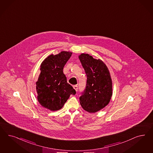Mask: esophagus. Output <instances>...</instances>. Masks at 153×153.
Listing matches in <instances>:
<instances>
[{
    "label": "esophagus",
    "mask_w": 153,
    "mask_h": 153,
    "mask_svg": "<svg viewBox=\"0 0 153 153\" xmlns=\"http://www.w3.org/2000/svg\"><path fill=\"white\" fill-rule=\"evenodd\" d=\"M73 88H74V89L76 91H78V85H75L73 86Z\"/></svg>",
    "instance_id": "1"
}]
</instances>
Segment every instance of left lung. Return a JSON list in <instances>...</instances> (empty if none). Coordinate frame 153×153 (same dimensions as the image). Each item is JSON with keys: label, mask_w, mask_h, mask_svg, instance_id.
Segmentation results:
<instances>
[{"label": "left lung", "mask_w": 153, "mask_h": 153, "mask_svg": "<svg viewBox=\"0 0 153 153\" xmlns=\"http://www.w3.org/2000/svg\"><path fill=\"white\" fill-rule=\"evenodd\" d=\"M87 75V84L79 97L82 107L93 113L108 105L112 96V81L108 68L104 62L88 54L79 56Z\"/></svg>", "instance_id": "8db88e82"}]
</instances>
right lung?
<instances>
[{
  "label": "right lung",
  "instance_id": "right-lung-1",
  "mask_svg": "<svg viewBox=\"0 0 153 153\" xmlns=\"http://www.w3.org/2000/svg\"><path fill=\"white\" fill-rule=\"evenodd\" d=\"M71 54L66 51L51 54L40 65V74L36 82L37 99L42 106L51 111L61 109L70 94H76L63 73L65 65Z\"/></svg>",
  "mask_w": 153,
  "mask_h": 153
}]
</instances>
